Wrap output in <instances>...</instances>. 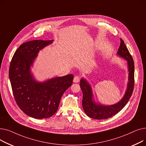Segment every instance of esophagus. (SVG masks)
<instances>
[{
  "label": "esophagus",
  "instance_id": "obj_1",
  "mask_svg": "<svg viewBox=\"0 0 146 146\" xmlns=\"http://www.w3.org/2000/svg\"><path fill=\"white\" fill-rule=\"evenodd\" d=\"M80 78L79 77V76H76L74 78V79H73V82L74 83H78V82H80Z\"/></svg>",
  "mask_w": 146,
  "mask_h": 146
}]
</instances>
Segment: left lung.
<instances>
[{
  "label": "left lung",
  "mask_w": 146,
  "mask_h": 146,
  "mask_svg": "<svg viewBox=\"0 0 146 146\" xmlns=\"http://www.w3.org/2000/svg\"><path fill=\"white\" fill-rule=\"evenodd\" d=\"M117 55L127 61L128 72L127 89L123 97L119 101L110 105L97 102L95 99L90 84L85 78L80 79V86L83 93L82 106L86 114L92 118L104 119L112 117L124 108L132 95L134 84V63L132 56L122 39H121V44Z\"/></svg>",
  "instance_id": "1"
}]
</instances>
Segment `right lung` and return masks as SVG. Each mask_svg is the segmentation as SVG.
I'll use <instances>...</instances> for the list:
<instances>
[{"mask_svg":"<svg viewBox=\"0 0 146 146\" xmlns=\"http://www.w3.org/2000/svg\"><path fill=\"white\" fill-rule=\"evenodd\" d=\"M54 40H37L25 42L15 51L9 67V77L13 94L20 109L35 118H47L54 114L64 92L73 83V75L36 80L32 72L40 51Z\"/></svg>","mask_w":146,"mask_h":146,"instance_id":"add662e5","label":"right lung"}]
</instances>
